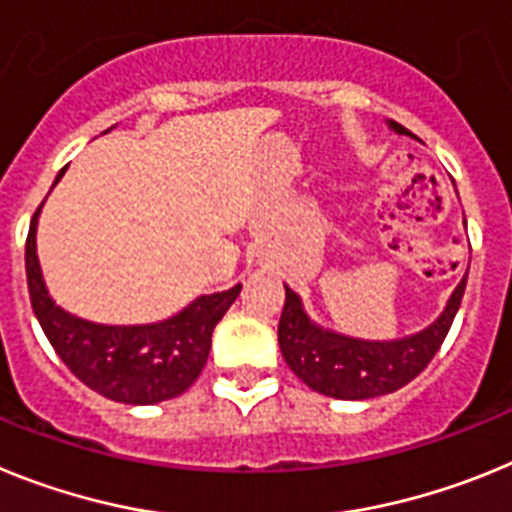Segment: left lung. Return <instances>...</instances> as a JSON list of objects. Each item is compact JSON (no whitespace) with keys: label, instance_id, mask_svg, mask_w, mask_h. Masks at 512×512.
I'll return each mask as SVG.
<instances>
[{"label":"left lung","instance_id":"1","mask_svg":"<svg viewBox=\"0 0 512 512\" xmlns=\"http://www.w3.org/2000/svg\"><path fill=\"white\" fill-rule=\"evenodd\" d=\"M397 133H410L397 121H389ZM466 275L448 299L446 311L428 330L394 342H366L319 330L301 309L299 296L286 288L278 342L281 353L306 386L335 399H371L402 389L417 373L425 371L446 340L453 317L459 311Z\"/></svg>","mask_w":512,"mask_h":512}]
</instances>
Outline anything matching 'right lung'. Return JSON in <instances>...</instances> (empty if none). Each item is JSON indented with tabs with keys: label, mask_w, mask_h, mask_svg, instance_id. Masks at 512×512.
I'll list each match as a JSON object with an SVG mask.
<instances>
[{
	"label": "right lung",
	"mask_w": 512,
	"mask_h": 512,
	"mask_svg": "<svg viewBox=\"0 0 512 512\" xmlns=\"http://www.w3.org/2000/svg\"><path fill=\"white\" fill-rule=\"evenodd\" d=\"M64 175V170H61ZM59 175V177H61ZM56 177V182H59ZM35 208L25 242L30 304L48 342L84 386L123 404H157L188 389L211 353L213 327L221 322L242 286L201 296L177 317L141 327H108L71 317L53 304L35 255Z\"/></svg>",
	"instance_id": "right-lung-1"
}]
</instances>
